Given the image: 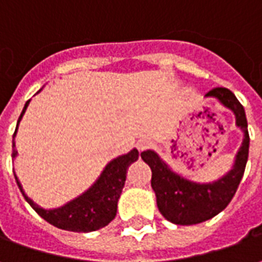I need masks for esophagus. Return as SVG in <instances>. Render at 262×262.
Wrapping results in <instances>:
<instances>
[{
  "mask_svg": "<svg viewBox=\"0 0 262 262\" xmlns=\"http://www.w3.org/2000/svg\"><path fill=\"white\" fill-rule=\"evenodd\" d=\"M136 146L139 151H144V150H147L150 147V142H147V140H139Z\"/></svg>",
  "mask_w": 262,
  "mask_h": 262,
  "instance_id": "obj_1",
  "label": "esophagus"
}]
</instances>
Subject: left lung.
I'll use <instances>...</instances> for the list:
<instances>
[{
    "label": "left lung",
    "instance_id": "obj_1",
    "mask_svg": "<svg viewBox=\"0 0 262 262\" xmlns=\"http://www.w3.org/2000/svg\"><path fill=\"white\" fill-rule=\"evenodd\" d=\"M205 98H213L223 108L229 109L243 133L242 146L226 174L213 181H195L174 170L154 150L142 153L143 161L151 168V188L156 193L157 208L174 225H198L220 213L234 196L247 164L250 136L243 105L227 88H214Z\"/></svg>",
    "mask_w": 262,
    "mask_h": 262
}]
</instances>
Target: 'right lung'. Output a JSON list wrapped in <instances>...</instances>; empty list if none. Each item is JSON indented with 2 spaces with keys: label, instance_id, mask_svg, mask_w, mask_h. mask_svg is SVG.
<instances>
[{
  "label": "right lung",
  "instance_id": "1",
  "mask_svg": "<svg viewBox=\"0 0 262 262\" xmlns=\"http://www.w3.org/2000/svg\"><path fill=\"white\" fill-rule=\"evenodd\" d=\"M40 91H42V88L36 94H39ZM29 102H31V99L26 101L25 106L22 109V114L18 119V123H16L14 136H12L14 137L12 139V150H14L12 159L14 160L18 156V151L15 148V136H16L20 120L29 106ZM137 159H139L137 148H132L129 153L115 157L103 167L99 177L88 189L80 193L78 196L73 198L69 202H66L64 205L50 209H45L40 205L33 202L25 193L24 187L15 172L14 176L26 202L35 209V212L40 217L61 230L90 233V231L99 230L105 226H108L115 219L116 210H118V201H119L120 193H122L126 181V172H127L129 165L133 164Z\"/></svg>",
  "mask_w": 262,
  "mask_h": 262
}]
</instances>
